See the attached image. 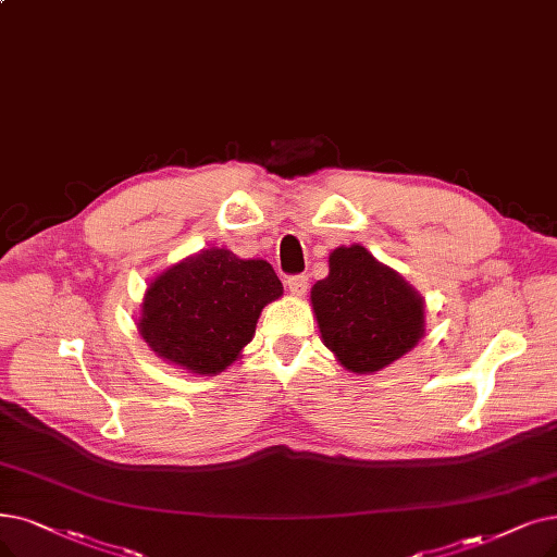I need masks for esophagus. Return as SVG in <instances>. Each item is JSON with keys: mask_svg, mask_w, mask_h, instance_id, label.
Masks as SVG:
<instances>
[{"mask_svg": "<svg viewBox=\"0 0 557 557\" xmlns=\"http://www.w3.org/2000/svg\"><path fill=\"white\" fill-rule=\"evenodd\" d=\"M285 285H287V290H290L293 297H301V295L308 290V278H306L304 274L290 276V278L285 281Z\"/></svg>", "mask_w": 557, "mask_h": 557, "instance_id": "34e87169", "label": "esophagus"}]
</instances>
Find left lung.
Segmentation results:
<instances>
[{"label": "left lung", "mask_w": 557, "mask_h": 557, "mask_svg": "<svg viewBox=\"0 0 557 557\" xmlns=\"http://www.w3.org/2000/svg\"><path fill=\"white\" fill-rule=\"evenodd\" d=\"M322 343L354 374H374L425 336V299L361 244L329 253V276L310 287Z\"/></svg>", "instance_id": "8db88e82"}]
</instances>
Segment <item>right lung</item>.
<instances>
[{
	"mask_svg": "<svg viewBox=\"0 0 557 557\" xmlns=\"http://www.w3.org/2000/svg\"><path fill=\"white\" fill-rule=\"evenodd\" d=\"M281 295L270 262L210 247L150 281L137 329L162 361L212 376L239 359L253 341L262 308Z\"/></svg>",
	"mask_w": 557,
	"mask_h": 557,
	"instance_id": "1",
	"label": "right lung"
}]
</instances>
